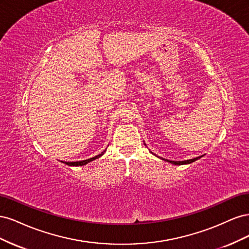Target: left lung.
Here are the masks:
<instances>
[{
  "label": "left lung",
  "mask_w": 249,
  "mask_h": 249,
  "mask_svg": "<svg viewBox=\"0 0 249 249\" xmlns=\"http://www.w3.org/2000/svg\"><path fill=\"white\" fill-rule=\"evenodd\" d=\"M200 157H202V156H200ZM200 157H196V158H194V159L186 160V161H169V160H165V159H163V160L167 161V162H169V163H171V164H175V165H184V164H190V163H192V162H194V161H196V160L199 159Z\"/></svg>",
  "instance_id": "left-lung-1"
}]
</instances>
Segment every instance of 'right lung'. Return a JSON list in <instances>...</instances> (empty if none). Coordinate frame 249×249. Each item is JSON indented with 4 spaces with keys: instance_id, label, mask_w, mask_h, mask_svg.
<instances>
[{
    "instance_id": "add662e5",
    "label": "right lung",
    "mask_w": 249,
    "mask_h": 249,
    "mask_svg": "<svg viewBox=\"0 0 249 249\" xmlns=\"http://www.w3.org/2000/svg\"><path fill=\"white\" fill-rule=\"evenodd\" d=\"M105 152H106V149H105L102 154L97 155V156H95V157H93V158H90V159L83 160V161H77V162H65V164L69 165V166H83V165H86L87 163L91 162V161H93V160H95V159H99L100 157H102V156L105 154ZM63 163H64V162H63Z\"/></svg>"
}]
</instances>
